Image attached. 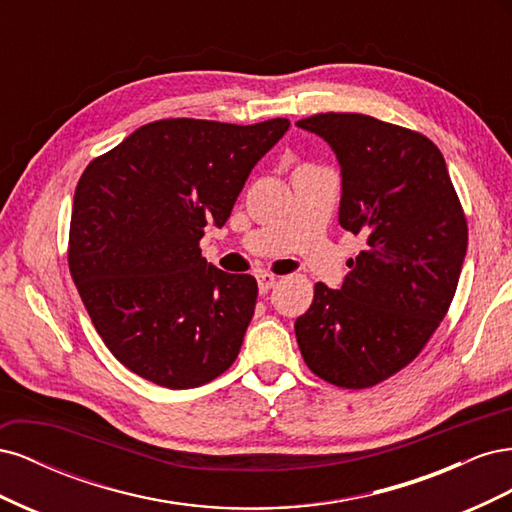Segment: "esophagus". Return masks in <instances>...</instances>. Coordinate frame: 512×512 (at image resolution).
I'll return each instance as SVG.
<instances>
[{
	"label": "esophagus",
	"mask_w": 512,
	"mask_h": 512,
	"mask_svg": "<svg viewBox=\"0 0 512 512\" xmlns=\"http://www.w3.org/2000/svg\"><path fill=\"white\" fill-rule=\"evenodd\" d=\"M258 277V288H260V292H269L275 284H277V275H273V273H258L256 275Z\"/></svg>",
	"instance_id": "34e87169"
}]
</instances>
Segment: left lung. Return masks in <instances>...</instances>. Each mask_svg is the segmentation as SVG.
<instances>
[{
    "label": "left lung",
    "instance_id": "1",
    "mask_svg": "<svg viewBox=\"0 0 512 512\" xmlns=\"http://www.w3.org/2000/svg\"><path fill=\"white\" fill-rule=\"evenodd\" d=\"M297 126L342 166L339 224L367 239L339 290L322 282L294 322L305 365L342 389H369L410 365L444 320L468 250V222L440 149L361 113Z\"/></svg>",
    "mask_w": 512,
    "mask_h": 512
}]
</instances>
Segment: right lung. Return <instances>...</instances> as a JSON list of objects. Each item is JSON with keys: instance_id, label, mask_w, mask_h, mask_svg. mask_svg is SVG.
<instances>
[{"instance_id": "1", "label": "right lung", "mask_w": 512, "mask_h": 512, "mask_svg": "<svg viewBox=\"0 0 512 512\" xmlns=\"http://www.w3.org/2000/svg\"><path fill=\"white\" fill-rule=\"evenodd\" d=\"M288 119L235 126L160 119L94 158L76 183L68 267L115 359L166 389H194L235 363L258 297L252 275L200 256Z\"/></svg>"}]
</instances>
